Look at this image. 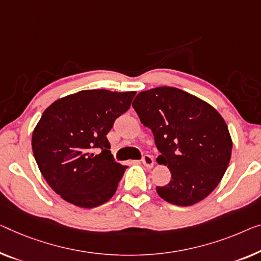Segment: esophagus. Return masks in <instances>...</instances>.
<instances>
[{
    "mask_svg": "<svg viewBox=\"0 0 261 261\" xmlns=\"http://www.w3.org/2000/svg\"><path fill=\"white\" fill-rule=\"evenodd\" d=\"M142 162H143V164L146 166V168H152L154 164V159L152 155H150V154H144L142 158Z\"/></svg>",
    "mask_w": 261,
    "mask_h": 261,
    "instance_id": "esophagus-1",
    "label": "esophagus"
}]
</instances>
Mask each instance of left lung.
I'll use <instances>...</instances> for the list:
<instances>
[{
	"label": "left lung",
	"instance_id": "left-lung-1",
	"mask_svg": "<svg viewBox=\"0 0 261 261\" xmlns=\"http://www.w3.org/2000/svg\"><path fill=\"white\" fill-rule=\"evenodd\" d=\"M144 126L151 129L171 180L157 186L170 204L190 206L217 188L232 152L227 125L215 108L180 89L159 87L139 92L132 103Z\"/></svg>",
	"mask_w": 261,
	"mask_h": 261
}]
</instances>
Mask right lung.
I'll list each match as a JSON object with an SVG mask.
<instances>
[{
    "label": "right lung",
    "instance_id": "obj_1",
    "mask_svg": "<svg viewBox=\"0 0 261 261\" xmlns=\"http://www.w3.org/2000/svg\"><path fill=\"white\" fill-rule=\"evenodd\" d=\"M135 95L83 90L45 109L33 132L34 157L50 188L68 203L92 208L115 194L126 166L115 162L107 135Z\"/></svg>",
    "mask_w": 261,
    "mask_h": 261
}]
</instances>
